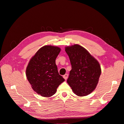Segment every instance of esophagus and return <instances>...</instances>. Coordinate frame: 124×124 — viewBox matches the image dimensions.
Masks as SVG:
<instances>
[{
	"instance_id": "34e87169",
	"label": "esophagus",
	"mask_w": 124,
	"mask_h": 124,
	"mask_svg": "<svg viewBox=\"0 0 124 124\" xmlns=\"http://www.w3.org/2000/svg\"><path fill=\"white\" fill-rule=\"evenodd\" d=\"M63 78H65V80H66L67 79V78H68V74H65V75H63Z\"/></svg>"
}]
</instances>
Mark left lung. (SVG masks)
<instances>
[{
    "label": "left lung",
    "instance_id": "1",
    "mask_svg": "<svg viewBox=\"0 0 124 124\" xmlns=\"http://www.w3.org/2000/svg\"><path fill=\"white\" fill-rule=\"evenodd\" d=\"M72 69L67 82L78 96H85L95 89L101 74L99 62L78 44L65 47Z\"/></svg>",
    "mask_w": 124,
    "mask_h": 124
}]
</instances>
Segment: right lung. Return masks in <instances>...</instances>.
I'll return each instance as SVG.
<instances>
[{
  "instance_id": "obj_1",
  "label": "right lung",
  "mask_w": 124,
  "mask_h": 124,
  "mask_svg": "<svg viewBox=\"0 0 124 124\" xmlns=\"http://www.w3.org/2000/svg\"><path fill=\"white\" fill-rule=\"evenodd\" d=\"M61 48L52 46L41 47L30 59L26 70V76L31 88L44 97L54 95L58 86L65 79L59 75L55 60Z\"/></svg>"
}]
</instances>
